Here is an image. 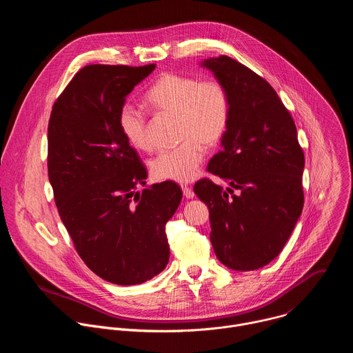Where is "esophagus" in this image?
Segmentation results:
<instances>
[{"label":"esophagus","instance_id":"34e87169","mask_svg":"<svg viewBox=\"0 0 353 353\" xmlns=\"http://www.w3.org/2000/svg\"><path fill=\"white\" fill-rule=\"evenodd\" d=\"M181 188H183V194H184V196H185V198H192V196L195 195L191 187H188V185H183Z\"/></svg>","mask_w":353,"mask_h":353}]
</instances>
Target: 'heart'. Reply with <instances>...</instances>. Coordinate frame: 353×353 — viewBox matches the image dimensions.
<instances>
[{"mask_svg": "<svg viewBox=\"0 0 353 353\" xmlns=\"http://www.w3.org/2000/svg\"><path fill=\"white\" fill-rule=\"evenodd\" d=\"M150 110L177 119V148L165 150L150 162V173L161 181H190L204 161V147L218 145L230 120V99L225 85L215 79L168 72L145 93ZM119 127L127 142L139 150L154 146L146 114L127 105L120 110Z\"/></svg>", "mask_w": 353, "mask_h": 353, "instance_id": "b5f03b06", "label": "heart"}]
</instances>
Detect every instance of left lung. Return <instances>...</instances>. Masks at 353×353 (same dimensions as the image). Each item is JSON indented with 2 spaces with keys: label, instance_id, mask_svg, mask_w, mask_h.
Masks as SVG:
<instances>
[{
  "label": "left lung",
  "instance_id": "obj_1",
  "mask_svg": "<svg viewBox=\"0 0 353 353\" xmlns=\"http://www.w3.org/2000/svg\"><path fill=\"white\" fill-rule=\"evenodd\" d=\"M203 65L230 99L223 148L208 172L232 188L205 177L194 184V192L210 208L219 261L236 271L259 270L281 253L303 210L305 154L289 110L263 77L228 56Z\"/></svg>",
  "mask_w": 353,
  "mask_h": 353
}]
</instances>
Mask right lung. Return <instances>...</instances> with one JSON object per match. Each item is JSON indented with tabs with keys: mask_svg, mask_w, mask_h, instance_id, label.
<instances>
[{
	"mask_svg": "<svg viewBox=\"0 0 353 353\" xmlns=\"http://www.w3.org/2000/svg\"><path fill=\"white\" fill-rule=\"evenodd\" d=\"M154 70L86 65L48 120L47 170L60 218L88 268L117 285L142 283L165 270V226L183 196L173 181L135 192L148 172L119 127L125 96Z\"/></svg>",
	"mask_w": 353,
	"mask_h": 353,
	"instance_id": "1",
	"label": "right lung"
}]
</instances>
